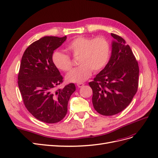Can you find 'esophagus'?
I'll list each match as a JSON object with an SVG mask.
<instances>
[{
    "label": "esophagus",
    "instance_id": "obj_1",
    "mask_svg": "<svg viewBox=\"0 0 158 158\" xmlns=\"http://www.w3.org/2000/svg\"><path fill=\"white\" fill-rule=\"evenodd\" d=\"M76 85H77V86H78V88H81V87L84 86V83H82V82H80V83H78L77 84H76Z\"/></svg>",
    "mask_w": 158,
    "mask_h": 158
}]
</instances>
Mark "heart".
Returning a JSON list of instances; mask_svg holds the SVG:
<instances>
[{
    "label": "heart",
    "mask_w": 158,
    "mask_h": 158,
    "mask_svg": "<svg viewBox=\"0 0 158 158\" xmlns=\"http://www.w3.org/2000/svg\"><path fill=\"white\" fill-rule=\"evenodd\" d=\"M73 56L78 57L79 66L72 70L66 78L71 82H82L92 74V70L98 73L106 66L110 55V44L106 37L95 38L79 36L74 38L67 46ZM52 63L57 69L69 71L73 66L70 56L59 51L52 54Z\"/></svg>",
    "instance_id": "heart-1"
}]
</instances>
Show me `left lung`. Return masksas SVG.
<instances>
[{
  "label": "left lung",
  "mask_w": 158,
  "mask_h": 158,
  "mask_svg": "<svg viewBox=\"0 0 158 158\" xmlns=\"http://www.w3.org/2000/svg\"><path fill=\"white\" fill-rule=\"evenodd\" d=\"M114 38L111 56L92 82V103L95 111L105 116L123 111L131 103L138 87L139 66L130 46L123 37Z\"/></svg>",
  "instance_id": "8db88e82"
}]
</instances>
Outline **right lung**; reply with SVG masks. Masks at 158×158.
<instances>
[{"mask_svg":"<svg viewBox=\"0 0 158 158\" xmlns=\"http://www.w3.org/2000/svg\"><path fill=\"white\" fill-rule=\"evenodd\" d=\"M66 36L41 37L27 47L22 57L18 84L23 104L32 115L46 123L60 121L76 90L73 83L56 89L63 78L52 60V54Z\"/></svg>","mask_w":158,"mask_h":158,"instance_id":"obj_1","label":"right lung"}]
</instances>
